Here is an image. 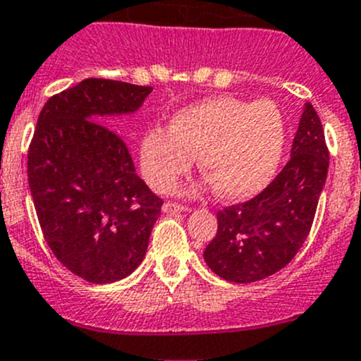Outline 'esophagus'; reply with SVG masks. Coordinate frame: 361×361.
<instances>
[{"instance_id": "obj_1", "label": "esophagus", "mask_w": 361, "mask_h": 361, "mask_svg": "<svg viewBox=\"0 0 361 361\" xmlns=\"http://www.w3.org/2000/svg\"><path fill=\"white\" fill-rule=\"evenodd\" d=\"M162 211L164 213H187V211H190V207L180 206V204H174V202H166L162 206Z\"/></svg>"}]
</instances>
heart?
I'll use <instances>...</instances> for the list:
<instances>
[{"label": "heart", "mask_w": 361, "mask_h": 361, "mask_svg": "<svg viewBox=\"0 0 361 361\" xmlns=\"http://www.w3.org/2000/svg\"><path fill=\"white\" fill-rule=\"evenodd\" d=\"M285 145L286 120L274 101L218 96L178 110L169 130L148 129L140 141V166L155 190L169 192L199 155L207 183L221 199L239 202L271 183Z\"/></svg>", "instance_id": "heart-1"}]
</instances>
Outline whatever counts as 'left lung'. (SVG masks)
I'll return each instance as SVG.
<instances>
[{
    "instance_id": "obj_1",
    "label": "left lung",
    "mask_w": 361,
    "mask_h": 361,
    "mask_svg": "<svg viewBox=\"0 0 361 361\" xmlns=\"http://www.w3.org/2000/svg\"><path fill=\"white\" fill-rule=\"evenodd\" d=\"M292 157L264 192L218 211V232L204 260L231 283H255L281 271L302 248L329 173L322 120L304 104Z\"/></svg>"
}]
</instances>
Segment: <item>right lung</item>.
Returning a JSON list of instances; mask_svg holds the SVG:
<instances>
[{"instance_id": "right-lung-1", "label": "right lung", "mask_w": 361, "mask_h": 361, "mask_svg": "<svg viewBox=\"0 0 361 361\" xmlns=\"http://www.w3.org/2000/svg\"><path fill=\"white\" fill-rule=\"evenodd\" d=\"M152 87L87 78L50 97L27 154L43 238L57 260L94 285L120 281L147 255L159 199L136 174L126 141L104 126L133 115Z\"/></svg>"}]
</instances>
